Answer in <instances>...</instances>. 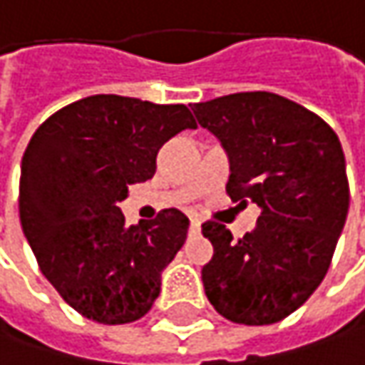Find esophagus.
I'll list each match as a JSON object with an SVG mask.
<instances>
[{
    "instance_id": "34e87169",
    "label": "esophagus",
    "mask_w": 365,
    "mask_h": 365,
    "mask_svg": "<svg viewBox=\"0 0 365 365\" xmlns=\"http://www.w3.org/2000/svg\"><path fill=\"white\" fill-rule=\"evenodd\" d=\"M192 231L200 233V221L198 219H192Z\"/></svg>"
}]
</instances>
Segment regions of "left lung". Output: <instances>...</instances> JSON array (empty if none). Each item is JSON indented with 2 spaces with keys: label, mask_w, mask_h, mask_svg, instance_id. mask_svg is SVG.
Listing matches in <instances>:
<instances>
[{
  "label": "left lung",
  "mask_w": 365,
  "mask_h": 365,
  "mask_svg": "<svg viewBox=\"0 0 365 365\" xmlns=\"http://www.w3.org/2000/svg\"><path fill=\"white\" fill-rule=\"evenodd\" d=\"M192 111L229 155L231 200L262 208L242 240L223 223L202 225L215 247L202 267L206 297L231 322H279L322 283L345 225L349 183L341 142L324 119L274 93H235Z\"/></svg>",
  "instance_id": "left-lung-1"
}]
</instances>
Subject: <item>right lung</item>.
<instances>
[{
  "label": "right lung",
  "mask_w": 365,
  "mask_h": 365,
  "mask_svg": "<svg viewBox=\"0 0 365 365\" xmlns=\"http://www.w3.org/2000/svg\"><path fill=\"white\" fill-rule=\"evenodd\" d=\"M196 121L185 105L119 95L76 101L45 119L20 171V223L41 272L78 314L101 324L142 318L161 272L182 250L190 221L165 208L125 225L118 202L150 180L157 153Z\"/></svg>",
  "instance_id": "add662e5"
}]
</instances>
